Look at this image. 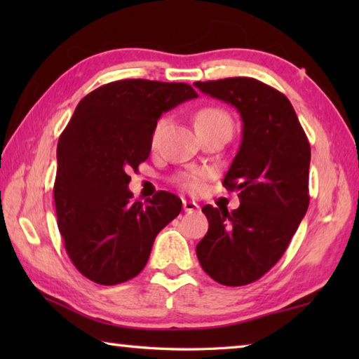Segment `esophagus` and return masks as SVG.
<instances>
[{
    "label": "esophagus",
    "mask_w": 359,
    "mask_h": 359,
    "mask_svg": "<svg viewBox=\"0 0 359 359\" xmlns=\"http://www.w3.org/2000/svg\"><path fill=\"white\" fill-rule=\"evenodd\" d=\"M199 209V204L194 201H184V210L185 212H196Z\"/></svg>",
    "instance_id": "esophagus-1"
}]
</instances>
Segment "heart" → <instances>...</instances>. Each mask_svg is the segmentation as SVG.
I'll list each match as a JSON object with an SVG mask.
<instances>
[{"instance_id":"b5f03b06","label":"heart","mask_w":359,"mask_h":359,"mask_svg":"<svg viewBox=\"0 0 359 359\" xmlns=\"http://www.w3.org/2000/svg\"><path fill=\"white\" fill-rule=\"evenodd\" d=\"M203 123H229L231 125V118L228 117L226 112L222 111V109L204 107L196 114V125H203ZM165 125H166L165 118H160L156 121L154 128V141L160 136V133ZM203 177L204 174L201 171H190V172L180 174L177 182L179 185L187 191H198L199 188H201Z\"/></svg>"}]
</instances>
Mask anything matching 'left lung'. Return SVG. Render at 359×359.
<instances>
[{"label": "left lung", "mask_w": 359, "mask_h": 359, "mask_svg": "<svg viewBox=\"0 0 359 359\" xmlns=\"http://www.w3.org/2000/svg\"><path fill=\"white\" fill-rule=\"evenodd\" d=\"M241 114L242 142L223 179L241 205H204L209 229L196 245L201 267L226 287L248 285L287 250L309 208L311 145L287 96L252 77L194 82Z\"/></svg>", "instance_id": "8db88e82"}]
</instances>
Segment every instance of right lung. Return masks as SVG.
Here are the masks:
<instances>
[{"label": "right lung", "instance_id": "1", "mask_svg": "<svg viewBox=\"0 0 359 359\" xmlns=\"http://www.w3.org/2000/svg\"><path fill=\"white\" fill-rule=\"evenodd\" d=\"M198 93L188 83L125 79L102 85L79 102L57 147L53 199L58 229L72 264L100 285L136 277L156 234L180 214L182 201L158 191L131 201L130 169L150 155L163 112Z\"/></svg>", "mask_w": 359, "mask_h": 359}]
</instances>
